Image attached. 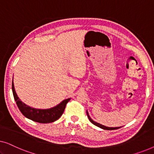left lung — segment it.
<instances>
[{
	"label": "left lung",
	"mask_w": 154,
	"mask_h": 154,
	"mask_svg": "<svg viewBox=\"0 0 154 154\" xmlns=\"http://www.w3.org/2000/svg\"><path fill=\"white\" fill-rule=\"evenodd\" d=\"M87 116H88V119H89V120H90V121L91 122V123H92V124H94V125L97 126V127H99V128H102V129H104V130H116V129H119V128H121V127H115V128L106 127V126L103 125H102V124L97 123V122L94 121L93 120H92V119H91V118H90V116H89V113H88V111H87Z\"/></svg>",
	"instance_id": "obj_1"
}]
</instances>
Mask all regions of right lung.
I'll use <instances>...</instances> for the list:
<instances>
[{"mask_svg":"<svg viewBox=\"0 0 154 154\" xmlns=\"http://www.w3.org/2000/svg\"><path fill=\"white\" fill-rule=\"evenodd\" d=\"M12 90L14 99L15 100L16 104L17 105L21 113L27 119H30L33 121L37 122V123H49L57 121V120L60 119L61 116L62 115V113H64L66 104L71 100V98L66 99V100H63L62 102H60L57 106L50 109H35L25 104L18 97L17 94L15 92V90H14L13 81H12Z\"/></svg>","mask_w":154,"mask_h":154,"instance_id":"1","label":"right lung"}]
</instances>
